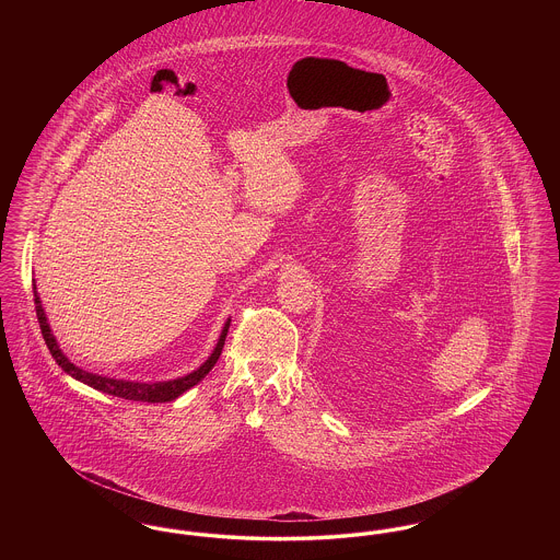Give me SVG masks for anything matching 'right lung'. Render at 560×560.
Returning a JSON list of instances; mask_svg holds the SVG:
<instances>
[{
    "label": "right lung",
    "instance_id": "1",
    "mask_svg": "<svg viewBox=\"0 0 560 560\" xmlns=\"http://www.w3.org/2000/svg\"><path fill=\"white\" fill-rule=\"evenodd\" d=\"M33 295H35V311H37V320H39L44 340H46V345L50 348L54 361L58 363V368H62V372L69 373L75 380H80L85 386H90V388H94L98 393H105V395L119 397V399L142 400V402H167V400L178 399L183 393H187L188 388L199 384L208 373L212 372V368L215 365V361L220 359V352L224 348V340H226L229 325H231V319L224 320V327L220 331V338H218V342L213 347L212 354L195 372L180 375V377H174V380H163V382L117 380V377H108V375H101V373L85 372V370L78 368L73 361H69V357L60 350L56 338H54L52 327L48 323V317H46V311L42 306V300H39V293H37L35 283H33Z\"/></svg>",
    "mask_w": 560,
    "mask_h": 560
}]
</instances>
